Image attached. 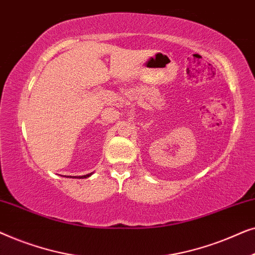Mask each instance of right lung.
<instances>
[{
	"label": "right lung",
	"mask_w": 255,
	"mask_h": 255,
	"mask_svg": "<svg viewBox=\"0 0 255 255\" xmlns=\"http://www.w3.org/2000/svg\"><path fill=\"white\" fill-rule=\"evenodd\" d=\"M90 175H92V173H90V174H87V175H83V176H79V179H81V177H82V179H83V177H89Z\"/></svg>",
	"instance_id": "right-lung-1"
}]
</instances>
